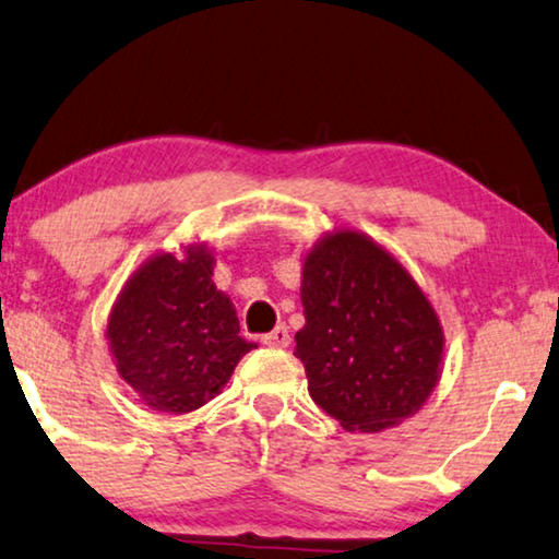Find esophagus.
<instances>
[{
    "instance_id": "1",
    "label": "esophagus",
    "mask_w": 559,
    "mask_h": 559,
    "mask_svg": "<svg viewBox=\"0 0 559 559\" xmlns=\"http://www.w3.org/2000/svg\"><path fill=\"white\" fill-rule=\"evenodd\" d=\"M261 341L271 348H286L290 344V333L286 326H276L271 333H265Z\"/></svg>"
}]
</instances>
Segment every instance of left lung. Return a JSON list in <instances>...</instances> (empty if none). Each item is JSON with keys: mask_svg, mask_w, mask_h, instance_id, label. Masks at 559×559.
Instances as JSON below:
<instances>
[{"mask_svg": "<svg viewBox=\"0 0 559 559\" xmlns=\"http://www.w3.org/2000/svg\"><path fill=\"white\" fill-rule=\"evenodd\" d=\"M296 333L308 394L348 431H381L421 409L441 373L439 316L394 255L364 233L321 238L304 261Z\"/></svg>", "mask_w": 559, "mask_h": 559, "instance_id": "8db88e82", "label": "left lung"}]
</instances>
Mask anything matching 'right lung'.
<instances>
[{
    "label": "right lung",
    "mask_w": 559,
    "mask_h": 559,
    "mask_svg": "<svg viewBox=\"0 0 559 559\" xmlns=\"http://www.w3.org/2000/svg\"><path fill=\"white\" fill-rule=\"evenodd\" d=\"M213 255L160 253L122 288L107 321L120 377L155 412L188 414L226 386L251 352L230 298L213 283Z\"/></svg>",
    "instance_id": "add662e5"
}]
</instances>
